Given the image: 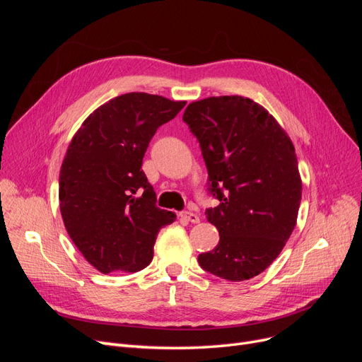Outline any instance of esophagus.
I'll use <instances>...</instances> for the list:
<instances>
[{"label": "esophagus", "mask_w": 362, "mask_h": 362, "mask_svg": "<svg viewBox=\"0 0 362 362\" xmlns=\"http://www.w3.org/2000/svg\"><path fill=\"white\" fill-rule=\"evenodd\" d=\"M180 216H181V218H184V221H187V222H192V223H198V222H199V216H198V214H196V213L187 211V210H184V211H181V213H180Z\"/></svg>", "instance_id": "esophagus-1"}]
</instances>
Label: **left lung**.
<instances>
[{"label": "left lung", "instance_id": "obj_1", "mask_svg": "<svg viewBox=\"0 0 362 362\" xmlns=\"http://www.w3.org/2000/svg\"><path fill=\"white\" fill-rule=\"evenodd\" d=\"M182 120L199 141L208 193L218 201L205 214L221 238L199 266L228 281L254 278L276 259L298 218L302 181L291 140L243 96L192 103Z\"/></svg>", "mask_w": 362, "mask_h": 362}]
</instances>
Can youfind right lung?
<instances>
[{
  "label": "right lung",
  "instance_id": "1",
  "mask_svg": "<svg viewBox=\"0 0 362 362\" xmlns=\"http://www.w3.org/2000/svg\"><path fill=\"white\" fill-rule=\"evenodd\" d=\"M185 101L133 92L101 105L76 131L60 170V211L83 257L101 273L149 266L160 229L177 216L157 206L141 170L151 139Z\"/></svg>",
  "mask_w": 362,
  "mask_h": 362
}]
</instances>
